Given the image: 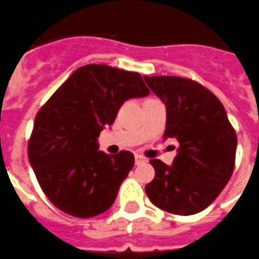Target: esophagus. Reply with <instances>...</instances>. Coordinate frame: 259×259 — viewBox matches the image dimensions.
<instances>
[{
  "instance_id": "esophagus-1",
  "label": "esophagus",
  "mask_w": 259,
  "mask_h": 259,
  "mask_svg": "<svg viewBox=\"0 0 259 259\" xmlns=\"http://www.w3.org/2000/svg\"><path fill=\"white\" fill-rule=\"evenodd\" d=\"M134 159H136V164H140V163H144V161L147 160L143 155H138V153H136Z\"/></svg>"
}]
</instances>
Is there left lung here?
<instances>
[{
    "label": "left lung",
    "mask_w": 259,
    "mask_h": 259,
    "mask_svg": "<svg viewBox=\"0 0 259 259\" xmlns=\"http://www.w3.org/2000/svg\"><path fill=\"white\" fill-rule=\"evenodd\" d=\"M144 80L167 108L164 138H177L168 167L151 159L155 178L145 186L153 205L181 216L194 214L216 200L232 177L238 137L226 108L200 82L177 76Z\"/></svg>",
    "instance_id": "left-lung-1"
}]
</instances>
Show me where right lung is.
<instances>
[{"mask_svg":"<svg viewBox=\"0 0 259 259\" xmlns=\"http://www.w3.org/2000/svg\"><path fill=\"white\" fill-rule=\"evenodd\" d=\"M149 92L140 73L91 64L74 70L43 104L35 116L28 159L54 206L81 219L111 208L134 156L129 151L106 155L98 149V137L114 123L125 100Z\"/></svg>","mask_w":259,"mask_h":259,"instance_id":"1","label":"right lung"}]
</instances>
